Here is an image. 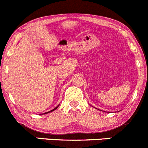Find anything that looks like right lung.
Returning a JSON list of instances; mask_svg holds the SVG:
<instances>
[{"label": "right lung", "mask_w": 148, "mask_h": 148, "mask_svg": "<svg viewBox=\"0 0 148 148\" xmlns=\"http://www.w3.org/2000/svg\"><path fill=\"white\" fill-rule=\"evenodd\" d=\"M57 108H58V106H56V108H54V109H53V110L50 111V112H47V113H49V112H53V111H54V110H55V109H57ZM47 113H44V114H47Z\"/></svg>", "instance_id": "obj_1"}]
</instances>
